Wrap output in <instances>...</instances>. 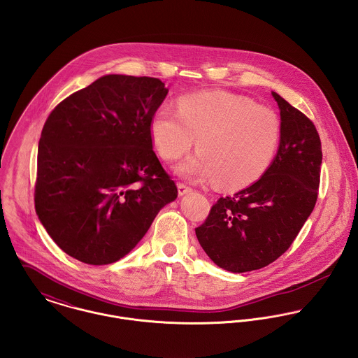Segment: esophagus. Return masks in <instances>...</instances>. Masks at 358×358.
Listing matches in <instances>:
<instances>
[{
	"label": "esophagus",
	"mask_w": 358,
	"mask_h": 358,
	"mask_svg": "<svg viewBox=\"0 0 358 358\" xmlns=\"http://www.w3.org/2000/svg\"><path fill=\"white\" fill-rule=\"evenodd\" d=\"M177 188H178V195H180V196H182V195H185V194H188V192L192 191V188L188 187V185L184 184V182H178Z\"/></svg>",
	"instance_id": "obj_1"
}]
</instances>
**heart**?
<instances>
[{"mask_svg":"<svg viewBox=\"0 0 358 358\" xmlns=\"http://www.w3.org/2000/svg\"><path fill=\"white\" fill-rule=\"evenodd\" d=\"M151 134L160 157L180 159L195 144L199 154L181 173L222 188L254 184L269 169L280 144L278 114L254 100L228 92L184 96L177 110L162 106L151 120Z\"/></svg>","mask_w":358,"mask_h":358,"instance_id":"heart-1","label":"heart"}]
</instances>
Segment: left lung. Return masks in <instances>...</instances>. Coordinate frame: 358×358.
Masks as SVG:
<instances>
[{"instance_id": "obj_1", "label": "left lung", "mask_w": 358, "mask_h": 358, "mask_svg": "<svg viewBox=\"0 0 358 358\" xmlns=\"http://www.w3.org/2000/svg\"><path fill=\"white\" fill-rule=\"evenodd\" d=\"M281 117L278 155L265 174L220 198L195 229L220 268L243 273L275 262L298 236L317 201L321 141L315 123L272 92Z\"/></svg>"}]
</instances>
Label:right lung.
I'll use <instances>...</instances> for the list:
<instances>
[{
	"instance_id": "obj_1",
	"label": "right lung",
	"mask_w": 358,
	"mask_h": 358,
	"mask_svg": "<svg viewBox=\"0 0 358 358\" xmlns=\"http://www.w3.org/2000/svg\"><path fill=\"white\" fill-rule=\"evenodd\" d=\"M159 78L106 76L49 114L38 144L36 211L70 257L108 265L150 229L177 185L152 150Z\"/></svg>"
}]
</instances>
